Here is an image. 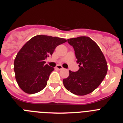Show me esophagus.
I'll list each match as a JSON object with an SVG mask.
<instances>
[{
  "mask_svg": "<svg viewBox=\"0 0 123 123\" xmlns=\"http://www.w3.org/2000/svg\"><path fill=\"white\" fill-rule=\"evenodd\" d=\"M56 69H59V70H61V69H63V68L62 66H60V65H57V66H56Z\"/></svg>",
  "mask_w": 123,
  "mask_h": 123,
  "instance_id": "esophagus-1",
  "label": "esophagus"
}]
</instances>
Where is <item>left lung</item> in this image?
<instances>
[{
    "instance_id": "8db88e82",
    "label": "left lung",
    "mask_w": 123,
    "mask_h": 123,
    "mask_svg": "<svg viewBox=\"0 0 123 123\" xmlns=\"http://www.w3.org/2000/svg\"><path fill=\"white\" fill-rule=\"evenodd\" d=\"M73 47L78 71H69V76L63 80L65 88L78 95L90 94L96 89L105 78L108 67L104 54L91 38L81 36L67 40Z\"/></svg>"
}]
</instances>
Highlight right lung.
I'll use <instances>...</instances> for the list:
<instances>
[{"label": "right lung", "mask_w": 123, "mask_h": 123, "mask_svg": "<svg viewBox=\"0 0 123 123\" xmlns=\"http://www.w3.org/2000/svg\"><path fill=\"white\" fill-rule=\"evenodd\" d=\"M66 42L63 38L37 35L23 46L15 58L14 71L17 83L24 92L36 94L46 86L54 68L45 65L44 60L56 47Z\"/></svg>", "instance_id": "right-lung-1"}]
</instances>
